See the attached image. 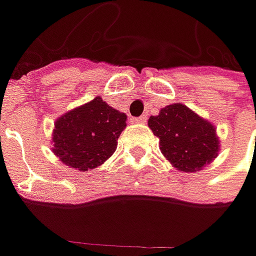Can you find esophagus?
<instances>
[{"mask_svg": "<svg viewBox=\"0 0 256 256\" xmlns=\"http://www.w3.org/2000/svg\"><path fill=\"white\" fill-rule=\"evenodd\" d=\"M134 122H138V124H145L146 122V116L142 115V116H138V118H132Z\"/></svg>", "mask_w": 256, "mask_h": 256, "instance_id": "esophagus-1", "label": "esophagus"}]
</instances>
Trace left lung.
Instances as JSON below:
<instances>
[{
  "mask_svg": "<svg viewBox=\"0 0 256 256\" xmlns=\"http://www.w3.org/2000/svg\"><path fill=\"white\" fill-rule=\"evenodd\" d=\"M148 125L160 138L164 156L180 171H200L218 155L216 128L184 104L162 108L158 115L150 116Z\"/></svg>",
  "mask_w": 256,
  "mask_h": 256,
  "instance_id": "1",
  "label": "left lung"
}]
</instances>
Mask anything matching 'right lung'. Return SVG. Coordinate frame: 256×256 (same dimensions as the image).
Segmentation results:
<instances>
[{
    "label": "right lung",
    "mask_w": 256,
    "mask_h": 256,
    "mask_svg": "<svg viewBox=\"0 0 256 256\" xmlns=\"http://www.w3.org/2000/svg\"><path fill=\"white\" fill-rule=\"evenodd\" d=\"M125 126L126 115L96 96L55 121L52 152L70 168L94 170L115 152Z\"/></svg>",
    "instance_id": "add662e5"
}]
</instances>
